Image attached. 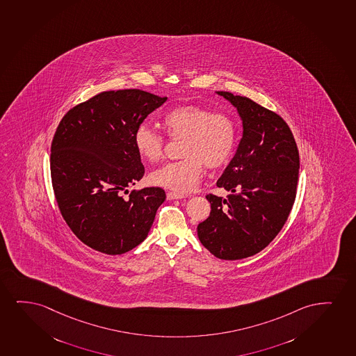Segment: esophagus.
Segmentation results:
<instances>
[{
	"mask_svg": "<svg viewBox=\"0 0 356 356\" xmlns=\"http://www.w3.org/2000/svg\"><path fill=\"white\" fill-rule=\"evenodd\" d=\"M185 198L184 194L174 193V192H168L166 193V199L168 200H174V199H182Z\"/></svg>",
	"mask_w": 356,
	"mask_h": 356,
	"instance_id": "obj_1",
	"label": "esophagus"
}]
</instances>
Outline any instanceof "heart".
<instances>
[{"label":"heart","instance_id":"heart-1","mask_svg":"<svg viewBox=\"0 0 356 356\" xmlns=\"http://www.w3.org/2000/svg\"><path fill=\"white\" fill-rule=\"evenodd\" d=\"M162 125L171 140L182 139V159L168 163L149 175L153 185L175 192H188L197 187L204 168L218 169L228 163L236 148L238 129L231 115L213 112L208 107L186 104L172 107L163 115ZM134 146L148 162L162 159L165 139L148 125L134 131Z\"/></svg>","mask_w":356,"mask_h":356}]
</instances>
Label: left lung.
<instances>
[{
	"label": "left lung",
	"instance_id": "1",
	"mask_svg": "<svg viewBox=\"0 0 356 356\" xmlns=\"http://www.w3.org/2000/svg\"><path fill=\"white\" fill-rule=\"evenodd\" d=\"M243 120L236 154L217 181L227 198L207 195L211 211L198 225L200 243L217 259L254 256L282 231L295 203L300 153L290 127L251 99L217 92Z\"/></svg>",
	"mask_w": 356,
	"mask_h": 356
}]
</instances>
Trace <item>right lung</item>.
Returning a JSON list of instances; mask_svg holds the SVG:
<instances>
[{
	"label": "right lung",
	"mask_w": 356,
	"mask_h": 356,
	"mask_svg": "<svg viewBox=\"0 0 356 356\" xmlns=\"http://www.w3.org/2000/svg\"><path fill=\"white\" fill-rule=\"evenodd\" d=\"M166 99L140 89L99 92L66 112L56 128V203L74 236L99 252L125 254L143 243L165 200L161 187L123 193L145 174L135 129Z\"/></svg>",
	"instance_id": "add662e5"
}]
</instances>
